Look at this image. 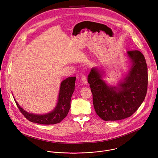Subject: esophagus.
<instances>
[{"label": "esophagus", "mask_w": 158, "mask_h": 158, "mask_svg": "<svg viewBox=\"0 0 158 158\" xmlns=\"http://www.w3.org/2000/svg\"><path fill=\"white\" fill-rule=\"evenodd\" d=\"M81 80H82V82H83L84 84L87 85V79H86L85 76H82V77H81Z\"/></svg>", "instance_id": "1"}]
</instances>
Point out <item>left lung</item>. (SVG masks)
<instances>
[{"mask_svg": "<svg viewBox=\"0 0 158 158\" xmlns=\"http://www.w3.org/2000/svg\"><path fill=\"white\" fill-rule=\"evenodd\" d=\"M131 62L129 73L118 86L107 85L96 68L87 81L93 94L96 114L104 121H118L132 116L144 101L148 89V67L139 51H127Z\"/></svg>", "mask_w": 158, "mask_h": 158, "instance_id": "obj_1", "label": "left lung"}]
</instances>
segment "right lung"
<instances>
[{"label": "right lung", "mask_w": 158, "mask_h": 158, "mask_svg": "<svg viewBox=\"0 0 158 158\" xmlns=\"http://www.w3.org/2000/svg\"><path fill=\"white\" fill-rule=\"evenodd\" d=\"M76 79V77H68L61 82L57 105L52 112L46 114L29 113L22 109L14 99L22 114L29 121L40 124H55L60 123L68 114L71 97L75 89Z\"/></svg>", "instance_id": "right-lung-1"}]
</instances>
